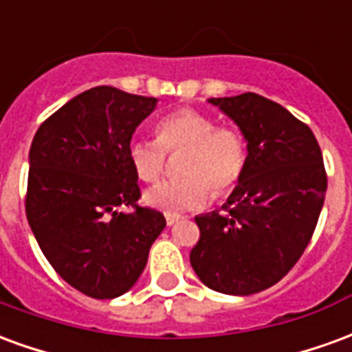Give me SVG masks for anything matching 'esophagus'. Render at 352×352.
<instances>
[{
    "instance_id": "obj_1",
    "label": "esophagus",
    "mask_w": 352,
    "mask_h": 352,
    "mask_svg": "<svg viewBox=\"0 0 352 352\" xmlns=\"http://www.w3.org/2000/svg\"><path fill=\"white\" fill-rule=\"evenodd\" d=\"M179 221H181V214L166 213V224H168V226H173V224H177Z\"/></svg>"
}]
</instances>
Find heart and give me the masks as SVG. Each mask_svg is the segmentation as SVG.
<instances>
[{
	"mask_svg": "<svg viewBox=\"0 0 352 352\" xmlns=\"http://www.w3.org/2000/svg\"><path fill=\"white\" fill-rule=\"evenodd\" d=\"M156 139H131L128 158L143 183H156L166 169L168 154L183 153L181 179L166 181L145 194L148 206L166 213L204 207L211 198H226L241 183L249 146L243 131L199 109L181 107L164 115L154 126Z\"/></svg>",
	"mask_w": 352,
	"mask_h": 352,
	"instance_id": "1",
	"label": "heart"
}]
</instances>
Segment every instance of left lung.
<instances>
[{"label": "left lung", "mask_w": 352, "mask_h": 352, "mask_svg": "<svg viewBox=\"0 0 352 352\" xmlns=\"http://www.w3.org/2000/svg\"><path fill=\"white\" fill-rule=\"evenodd\" d=\"M209 101L241 128L249 158L222 213L196 217L190 264L217 292L256 294L279 283L309 245L328 184L322 153L307 124L260 94Z\"/></svg>", "instance_id": "left-lung-1"}]
</instances>
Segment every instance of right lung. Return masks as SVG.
<instances>
[{"mask_svg":"<svg viewBox=\"0 0 352 352\" xmlns=\"http://www.w3.org/2000/svg\"><path fill=\"white\" fill-rule=\"evenodd\" d=\"M154 105L156 98L90 88L52 113L30 148V228L54 272L96 300L133 287L166 226L160 211L138 204L128 158L131 135Z\"/></svg>","mask_w":352,"mask_h":352,"instance_id":"right-lung-1","label":"right lung"}]
</instances>
